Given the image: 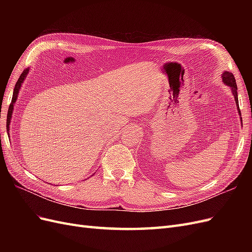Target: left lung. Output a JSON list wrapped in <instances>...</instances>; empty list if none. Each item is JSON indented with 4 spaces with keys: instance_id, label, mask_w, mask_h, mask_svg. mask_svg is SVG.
Here are the masks:
<instances>
[{
    "instance_id": "8db88e82",
    "label": "left lung",
    "mask_w": 252,
    "mask_h": 252,
    "mask_svg": "<svg viewBox=\"0 0 252 252\" xmlns=\"http://www.w3.org/2000/svg\"><path fill=\"white\" fill-rule=\"evenodd\" d=\"M222 80L224 82V84H226L227 86H229L231 89V93L234 96V101L236 104V107H238V111L239 114L241 116V111L239 109V98H238V86H236V83H235V79H234V75L229 72V71H224L222 73ZM241 123H242V118H241Z\"/></svg>"
}]
</instances>
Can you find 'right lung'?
<instances>
[{
    "mask_svg": "<svg viewBox=\"0 0 252 252\" xmlns=\"http://www.w3.org/2000/svg\"><path fill=\"white\" fill-rule=\"evenodd\" d=\"M30 70V68H26V69L23 70L22 74L20 75V78L16 84V86H14V89H13V94H12V100H11V104L9 106V109H8V114H7V129H8V133H9V128H10V122H11V118H12V112H13V109H14V104H16L17 100H18V96H19V94H20V90H21V87L23 85V83H24V81L26 80L27 78V74Z\"/></svg>",
    "mask_w": 252,
    "mask_h": 252,
    "instance_id": "add662e5",
    "label": "right lung"
}]
</instances>
